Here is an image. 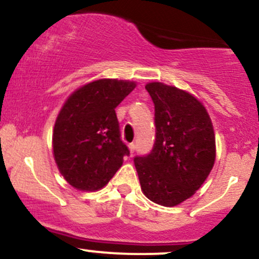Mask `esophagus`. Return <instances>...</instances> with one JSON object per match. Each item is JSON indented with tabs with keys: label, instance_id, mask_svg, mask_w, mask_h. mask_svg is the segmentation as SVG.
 Listing matches in <instances>:
<instances>
[{
	"label": "esophagus",
	"instance_id": "34e87169",
	"mask_svg": "<svg viewBox=\"0 0 259 259\" xmlns=\"http://www.w3.org/2000/svg\"><path fill=\"white\" fill-rule=\"evenodd\" d=\"M129 149H130V153H134L135 152V149H136V145H135V143H132V144H129Z\"/></svg>",
	"mask_w": 259,
	"mask_h": 259
}]
</instances>
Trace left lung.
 Listing matches in <instances>:
<instances>
[{"instance_id":"left-lung-1","label":"left lung","mask_w":259,"mask_h":259,"mask_svg":"<svg viewBox=\"0 0 259 259\" xmlns=\"http://www.w3.org/2000/svg\"><path fill=\"white\" fill-rule=\"evenodd\" d=\"M145 88L155 106V144L134 163L144 194L175 206L192 197L211 171L214 129L205 108L189 93L161 82Z\"/></svg>"}]
</instances>
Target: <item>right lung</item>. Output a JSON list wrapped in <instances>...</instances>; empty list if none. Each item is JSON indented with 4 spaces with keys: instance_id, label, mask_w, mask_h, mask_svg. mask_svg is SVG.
<instances>
[{
    "instance_id": "add662e5",
    "label": "right lung",
    "mask_w": 259,
    "mask_h": 259,
    "mask_svg": "<svg viewBox=\"0 0 259 259\" xmlns=\"http://www.w3.org/2000/svg\"><path fill=\"white\" fill-rule=\"evenodd\" d=\"M135 82L98 79L78 88L59 113L53 135L59 171L79 190H98L112 180L129 156L120 139L115 108Z\"/></svg>"
}]
</instances>
